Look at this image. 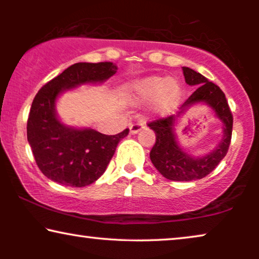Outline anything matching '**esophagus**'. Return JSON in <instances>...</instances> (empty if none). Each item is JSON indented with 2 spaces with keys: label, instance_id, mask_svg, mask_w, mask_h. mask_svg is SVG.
<instances>
[{
  "label": "esophagus",
  "instance_id": "1",
  "mask_svg": "<svg viewBox=\"0 0 259 259\" xmlns=\"http://www.w3.org/2000/svg\"><path fill=\"white\" fill-rule=\"evenodd\" d=\"M145 127V125L143 122H136V123H132V125L130 126V133L131 134H137L138 132H140L141 130H143Z\"/></svg>",
  "mask_w": 259,
  "mask_h": 259
}]
</instances>
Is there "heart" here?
<instances>
[{
	"instance_id": "heart-1",
	"label": "heart",
	"mask_w": 259,
	"mask_h": 259,
	"mask_svg": "<svg viewBox=\"0 0 259 259\" xmlns=\"http://www.w3.org/2000/svg\"><path fill=\"white\" fill-rule=\"evenodd\" d=\"M130 98L136 102L151 100V109L155 114L165 115L173 112L183 95L178 80L166 76H145L126 86Z\"/></svg>"
}]
</instances>
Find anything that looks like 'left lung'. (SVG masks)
Masks as SVG:
<instances>
[{
  "label": "left lung",
  "instance_id": "1",
  "mask_svg": "<svg viewBox=\"0 0 259 259\" xmlns=\"http://www.w3.org/2000/svg\"><path fill=\"white\" fill-rule=\"evenodd\" d=\"M183 73L186 83L197 86V90L182 105L178 114L148 122L150 128L155 133V144L150 152L152 164L166 179L173 182H191L210 175L228 153L232 136L233 116L223 91L189 67H183ZM199 102L210 105L223 122V139L210 154L194 158L184 152L176 141L174 123L190 105Z\"/></svg>",
  "mask_w": 259,
  "mask_h": 259
}]
</instances>
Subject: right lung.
<instances>
[{"label": "right lung", "instance_id": "right-lung-1", "mask_svg": "<svg viewBox=\"0 0 259 259\" xmlns=\"http://www.w3.org/2000/svg\"><path fill=\"white\" fill-rule=\"evenodd\" d=\"M116 69L112 62L74 63L35 95L27 121V139L40 171L53 182L72 187L94 183L107 168L119 141L128 134V128L106 136L92 128L66 126L55 111V101L62 92L104 82Z\"/></svg>", "mask_w": 259, "mask_h": 259}]
</instances>
